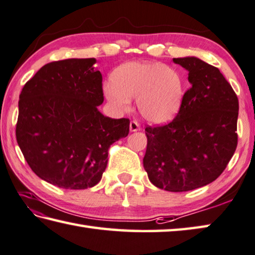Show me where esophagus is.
Returning a JSON list of instances; mask_svg holds the SVG:
<instances>
[{"label":"esophagus","mask_w":255,"mask_h":255,"mask_svg":"<svg viewBox=\"0 0 255 255\" xmlns=\"http://www.w3.org/2000/svg\"><path fill=\"white\" fill-rule=\"evenodd\" d=\"M129 128H130V131L140 130L139 124H138V122H136V120H132V122H130V124H129Z\"/></svg>","instance_id":"1"}]
</instances>
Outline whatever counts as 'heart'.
Segmentation results:
<instances>
[{"label": "heart", "mask_w": 255, "mask_h": 255, "mask_svg": "<svg viewBox=\"0 0 255 255\" xmlns=\"http://www.w3.org/2000/svg\"><path fill=\"white\" fill-rule=\"evenodd\" d=\"M104 94L120 113L130 109V98H137L140 115L148 122L163 124L178 113L184 97V80L176 69L156 62L131 61L114 71Z\"/></svg>", "instance_id": "b5f03b06"}]
</instances>
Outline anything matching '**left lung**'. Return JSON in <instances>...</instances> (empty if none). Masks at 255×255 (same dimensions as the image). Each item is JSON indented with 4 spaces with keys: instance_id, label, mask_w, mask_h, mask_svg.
<instances>
[{
    "instance_id": "1",
    "label": "left lung",
    "mask_w": 255,
    "mask_h": 255,
    "mask_svg": "<svg viewBox=\"0 0 255 255\" xmlns=\"http://www.w3.org/2000/svg\"><path fill=\"white\" fill-rule=\"evenodd\" d=\"M173 61L188 71L192 87L172 122L145 128L142 161L156 187L187 192L214 182L234 155L239 99L216 67L195 57Z\"/></svg>"
}]
</instances>
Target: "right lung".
Here are the masks:
<instances>
[{
	"instance_id": "right-lung-1",
	"label": "right lung",
	"mask_w": 255,
	"mask_h": 255,
	"mask_svg": "<svg viewBox=\"0 0 255 255\" xmlns=\"http://www.w3.org/2000/svg\"><path fill=\"white\" fill-rule=\"evenodd\" d=\"M96 59L45 64L27 81L18 100L16 141L34 174L58 187L86 189L100 182L108 150L128 136V118L99 112L103 76Z\"/></svg>"
}]
</instances>
